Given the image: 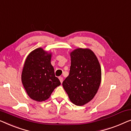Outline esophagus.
<instances>
[{"label": "esophagus", "instance_id": "obj_1", "mask_svg": "<svg viewBox=\"0 0 131 131\" xmlns=\"http://www.w3.org/2000/svg\"><path fill=\"white\" fill-rule=\"evenodd\" d=\"M59 80H60V82H61V83H62V82H63V77H59Z\"/></svg>", "mask_w": 131, "mask_h": 131}]
</instances>
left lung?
Segmentation results:
<instances>
[{
    "label": "left lung",
    "mask_w": 131,
    "mask_h": 131,
    "mask_svg": "<svg viewBox=\"0 0 131 131\" xmlns=\"http://www.w3.org/2000/svg\"><path fill=\"white\" fill-rule=\"evenodd\" d=\"M69 74L62 85L70 100L83 106L94 98L101 82L102 71L94 53L90 49L79 48L71 53Z\"/></svg>",
    "instance_id": "obj_1"
}]
</instances>
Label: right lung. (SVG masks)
<instances>
[{
	"mask_svg": "<svg viewBox=\"0 0 131 131\" xmlns=\"http://www.w3.org/2000/svg\"><path fill=\"white\" fill-rule=\"evenodd\" d=\"M51 56L50 53L38 48L29 53L25 62L22 82L29 97L37 102L47 100L60 85L51 65Z\"/></svg>",
	"mask_w": 131,
	"mask_h": 131,
	"instance_id": "right-lung-1",
	"label": "right lung"
}]
</instances>
